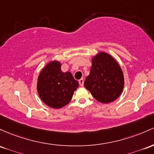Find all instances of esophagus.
Returning <instances> with one entry per match:
<instances>
[{
    "label": "esophagus",
    "instance_id": "34e87169",
    "mask_svg": "<svg viewBox=\"0 0 154 154\" xmlns=\"http://www.w3.org/2000/svg\"><path fill=\"white\" fill-rule=\"evenodd\" d=\"M79 84H80V86H83V85H84V80H83V79H80V80H79Z\"/></svg>",
    "mask_w": 154,
    "mask_h": 154
}]
</instances>
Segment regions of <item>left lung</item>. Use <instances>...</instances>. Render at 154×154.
<instances>
[{"mask_svg":"<svg viewBox=\"0 0 154 154\" xmlns=\"http://www.w3.org/2000/svg\"><path fill=\"white\" fill-rule=\"evenodd\" d=\"M84 85L99 102H112L121 94L124 78L121 66L109 54L100 52L92 59Z\"/></svg>","mask_w":154,"mask_h":154,"instance_id":"obj_1","label":"left lung"}]
</instances>
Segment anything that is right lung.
I'll use <instances>...</instances> for the list:
<instances>
[{"instance_id":"add662e5","label":"right lung","mask_w":154,"mask_h":154,"mask_svg":"<svg viewBox=\"0 0 154 154\" xmlns=\"http://www.w3.org/2000/svg\"><path fill=\"white\" fill-rule=\"evenodd\" d=\"M61 63L53 60L40 72L37 82L39 97L47 106L59 109L70 102L79 83L69 72H63Z\"/></svg>"}]
</instances>
